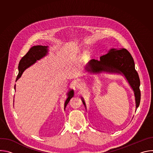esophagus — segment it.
<instances>
[{
  "instance_id": "1",
  "label": "esophagus",
  "mask_w": 153,
  "mask_h": 153,
  "mask_svg": "<svg viewBox=\"0 0 153 153\" xmlns=\"http://www.w3.org/2000/svg\"><path fill=\"white\" fill-rule=\"evenodd\" d=\"M83 86H84V85L82 82H77V84H76V86H77V88H82V87H83Z\"/></svg>"
}]
</instances>
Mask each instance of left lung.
Returning <instances> with one entry per match:
<instances>
[{
	"mask_svg": "<svg viewBox=\"0 0 153 153\" xmlns=\"http://www.w3.org/2000/svg\"><path fill=\"white\" fill-rule=\"evenodd\" d=\"M92 66L86 67L85 70L90 73L98 74L103 71L109 73L123 74L131 87L135 96L136 109L140 102V79L137 72L135 70V65L133 57L125 48L119 50L112 48L107 54L100 57V60H93ZM82 101L86 107L83 98Z\"/></svg>",
	"mask_w": 153,
	"mask_h": 153,
	"instance_id": "left-lung-1",
	"label": "left lung"
}]
</instances>
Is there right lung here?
<instances>
[{
	"label": "right lung",
	"mask_w": 153,
	"mask_h": 153,
	"mask_svg": "<svg viewBox=\"0 0 153 153\" xmlns=\"http://www.w3.org/2000/svg\"><path fill=\"white\" fill-rule=\"evenodd\" d=\"M48 47L42 46V45H36L32 47L28 53L21 59L19 62L18 69L19 74L17 76L16 82L21 77L22 74L24 71L28 68H29L34 63H35L37 60H39L42 58L44 57L48 54ZM14 89H16V85L14 86ZM74 96V91L73 90H70L67 93V97L65 101L64 109L66 108L70 99Z\"/></svg>",
	"instance_id": "obj_1"
}]
</instances>
